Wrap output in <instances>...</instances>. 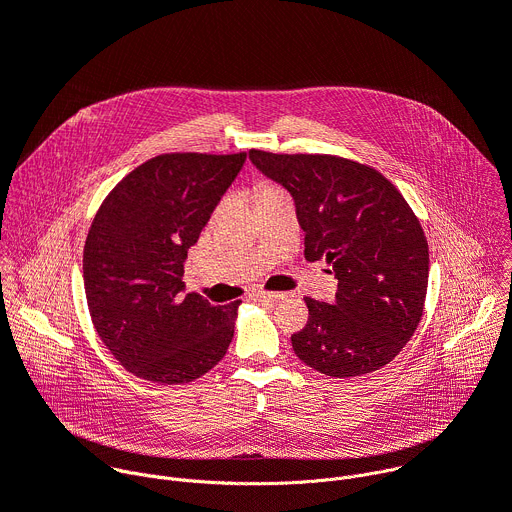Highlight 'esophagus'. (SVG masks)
<instances>
[{"label": "esophagus", "mask_w": 512, "mask_h": 512, "mask_svg": "<svg viewBox=\"0 0 512 512\" xmlns=\"http://www.w3.org/2000/svg\"><path fill=\"white\" fill-rule=\"evenodd\" d=\"M283 298L285 294H277V291H257V294H253V300L257 302H277Z\"/></svg>", "instance_id": "1"}]
</instances>
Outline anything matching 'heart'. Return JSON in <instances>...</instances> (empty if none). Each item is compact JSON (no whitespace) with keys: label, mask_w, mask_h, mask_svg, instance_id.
I'll return each instance as SVG.
<instances>
[{"label":"heart","mask_w":512,"mask_h":512,"mask_svg":"<svg viewBox=\"0 0 512 512\" xmlns=\"http://www.w3.org/2000/svg\"><path fill=\"white\" fill-rule=\"evenodd\" d=\"M281 194H283V192H281L279 188L269 186V184H263V186L257 188L255 198H257V200H265V198H273V196H281Z\"/></svg>","instance_id":"1"}]
</instances>
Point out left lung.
I'll return each mask as SVG.
<instances>
[{
  "label": "left lung",
  "mask_w": 512,
  "mask_h": 512,
  "mask_svg": "<svg viewBox=\"0 0 512 512\" xmlns=\"http://www.w3.org/2000/svg\"><path fill=\"white\" fill-rule=\"evenodd\" d=\"M249 160L296 204L308 261L338 279L334 304L310 312L291 346L308 367L348 379L379 371L413 336L425 304L429 251L417 216L375 168L310 154L251 150Z\"/></svg>",
  "instance_id": "8db88e82"
}]
</instances>
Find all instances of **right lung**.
I'll use <instances>...</instances> for the list:
<instances>
[{
	"mask_svg": "<svg viewBox=\"0 0 512 512\" xmlns=\"http://www.w3.org/2000/svg\"><path fill=\"white\" fill-rule=\"evenodd\" d=\"M247 154H164L137 166L101 204L83 277L97 334L123 367L160 385L190 383L218 364L241 302L186 294L184 261Z\"/></svg>",
	"mask_w": 512,
	"mask_h": 512,
	"instance_id": "add662e5",
	"label": "right lung"
}]
</instances>
